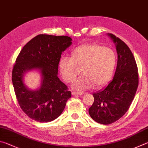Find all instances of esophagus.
<instances>
[{
    "label": "esophagus",
    "mask_w": 148,
    "mask_h": 148,
    "mask_svg": "<svg viewBox=\"0 0 148 148\" xmlns=\"http://www.w3.org/2000/svg\"><path fill=\"white\" fill-rule=\"evenodd\" d=\"M72 95H82L84 94L83 93H81V92H72Z\"/></svg>",
    "instance_id": "obj_1"
}]
</instances>
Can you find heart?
Returning <instances> with one entry per match:
<instances>
[{
	"label": "heart",
	"mask_w": 148,
	"mask_h": 148,
	"mask_svg": "<svg viewBox=\"0 0 148 148\" xmlns=\"http://www.w3.org/2000/svg\"><path fill=\"white\" fill-rule=\"evenodd\" d=\"M71 58L62 57L59 68L65 81H75L81 71L82 75L73 84V88L84 91L94 86L100 88L110 81L117 64L115 52L97 43L82 44L71 52Z\"/></svg>",
	"instance_id": "obj_1"
}]
</instances>
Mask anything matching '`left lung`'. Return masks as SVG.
<instances>
[{
	"label": "left lung",
	"mask_w": 148,
	"mask_h": 148,
	"mask_svg": "<svg viewBox=\"0 0 148 148\" xmlns=\"http://www.w3.org/2000/svg\"><path fill=\"white\" fill-rule=\"evenodd\" d=\"M108 36L116 43L117 67L108 86L93 94L94 101L88 110L93 120L103 125L115 122L125 114L138 86V67L130 49L112 34Z\"/></svg>",
	"instance_id": "left-lung-1"
}]
</instances>
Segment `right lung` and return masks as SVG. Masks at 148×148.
Here are the masks:
<instances>
[{"mask_svg":"<svg viewBox=\"0 0 148 148\" xmlns=\"http://www.w3.org/2000/svg\"><path fill=\"white\" fill-rule=\"evenodd\" d=\"M66 36L40 34L23 47L12 70V82L21 108L28 117L38 122L55 120L63 112L71 97L68 88L57 76L61 54L71 44ZM40 69L42 75L40 88L30 90L23 83L28 70Z\"/></svg>","mask_w":148,"mask_h":148,"instance_id":"obj_1","label":"right lung"}]
</instances>
